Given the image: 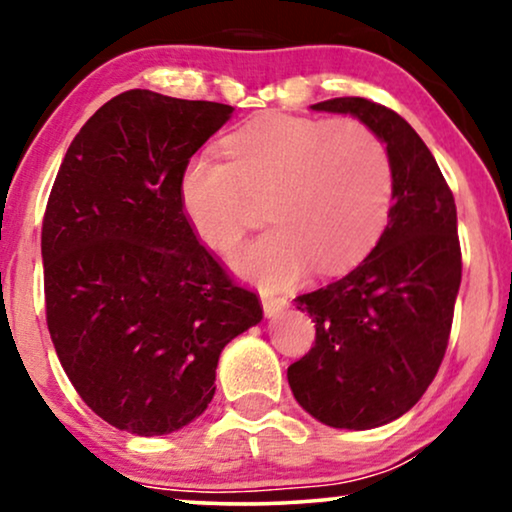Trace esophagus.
<instances>
[{
  "label": "esophagus",
  "mask_w": 512,
  "mask_h": 512,
  "mask_svg": "<svg viewBox=\"0 0 512 512\" xmlns=\"http://www.w3.org/2000/svg\"><path fill=\"white\" fill-rule=\"evenodd\" d=\"M261 300H263V312H265V317H277L279 312H284L286 307H289V303H286V298L268 296V293H265V296H263Z\"/></svg>",
  "instance_id": "obj_1"
}]
</instances>
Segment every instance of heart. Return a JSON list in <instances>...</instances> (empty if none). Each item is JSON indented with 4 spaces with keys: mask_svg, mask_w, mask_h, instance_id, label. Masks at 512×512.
Masks as SVG:
<instances>
[{
    "mask_svg": "<svg viewBox=\"0 0 512 512\" xmlns=\"http://www.w3.org/2000/svg\"><path fill=\"white\" fill-rule=\"evenodd\" d=\"M223 151L228 160H188L179 198L195 235L214 251L240 244L249 200L265 198L272 226L233 258L251 282L289 286L310 263L321 272L345 270L387 223L394 167L382 139L359 121L272 114L228 135Z\"/></svg>",
    "mask_w": 512,
    "mask_h": 512,
    "instance_id": "b5f03b06",
    "label": "heart"
}]
</instances>
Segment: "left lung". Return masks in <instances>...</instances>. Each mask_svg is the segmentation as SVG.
<instances>
[{
    "instance_id": "1",
    "label": "left lung",
    "mask_w": 512,
    "mask_h": 512,
    "mask_svg": "<svg viewBox=\"0 0 512 512\" xmlns=\"http://www.w3.org/2000/svg\"><path fill=\"white\" fill-rule=\"evenodd\" d=\"M387 144L394 205L375 249L338 282L296 298L317 326L286 370L303 410L333 429H375L415 405L443 363L461 284L457 205L422 137L382 104L335 97Z\"/></svg>"
}]
</instances>
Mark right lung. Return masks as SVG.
Segmentation results:
<instances>
[{"label":"right lung","instance_id":"right-lung-1","mask_svg":"<svg viewBox=\"0 0 512 512\" xmlns=\"http://www.w3.org/2000/svg\"><path fill=\"white\" fill-rule=\"evenodd\" d=\"M230 114V104L125 90L74 137L48 195V331L83 403L121 431L163 436L200 417L221 349L263 319L179 198L186 163Z\"/></svg>","mask_w":512,"mask_h":512}]
</instances>
